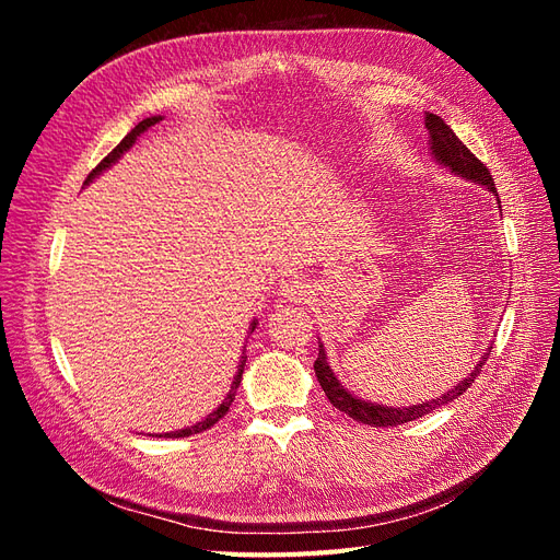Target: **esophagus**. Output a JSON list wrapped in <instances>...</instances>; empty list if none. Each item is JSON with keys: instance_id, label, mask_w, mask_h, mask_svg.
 I'll return each instance as SVG.
<instances>
[{"instance_id": "esophagus-1", "label": "esophagus", "mask_w": 560, "mask_h": 560, "mask_svg": "<svg viewBox=\"0 0 560 560\" xmlns=\"http://www.w3.org/2000/svg\"><path fill=\"white\" fill-rule=\"evenodd\" d=\"M280 294H282L284 299H290V301H299V299H303V296L308 294V282L303 280V278H299V276L284 278V280L280 282Z\"/></svg>"}]
</instances>
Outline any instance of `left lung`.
<instances>
[{"instance_id":"obj_1","label":"left lung","mask_w":560,"mask_h":560,"mask_svg":"<svg viewBox=\"0 0 560 560\" xmlns=\"http://www.w3.org/2000/svg\"><path fill=\"white\" fill-rule=\"evenodd\" d=\"M425 128L430 132V149L432 154L436 156L439 163L448 165L453 173L463 175L467 179H474L477 184H483L488 186L490 191H495V182H493V175H490L488 167L471 154V151L467 149V144H463V140L457 138V135L444 124L442 116L436 114H425ZM488 360V352L483 354V360L474 366L471 374L463 381L453 385L451 393L436 397L432 401H425V404H418V406H409V409H387V406H378V404H369V401H362L358 397H352L348 389L336 381L334 371L329 369L327 364V358H325V350H322L319 346V352H317V360H315V376L322 385V389H325L327 399L336 406L338 411H343L346 416H350L352 420L358 422H364V425H371V428H395V425H401V422H411L416 418H422L425 413H432L434 409H439V406H444L453 399L460 397L465 389L474 383V378H477L481 374V369Z\"/></svg>"}]
</instances>
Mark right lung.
Here are the masks:
<instances>
[{"mask_svg":"<svg viewBox=\"0 0 560 560\" xmlns=\"http://www.w3.org/2000/svg\"><path fill=\"white\" fill-rule=\"evenodd\" d=\"M161 121V116H151V118H144V121H140L138 126H135L126 138L118 142L109 154L100 161L93 171H91V175L86 177V184L97 175V173H103L105 167H109L118 156L124 154L126 149H130L132 144H135V140H138V135L140 132H144L147 128H151L154 124H159ZM254 327H257V322H252V331H254ZM245 362H247V354H245V350H243V358H241V364H238V371H235V378H233V385H231V393L226 395V399L222 401V406H219L217 411H212L206 420H200V422H196V425H191V428H186V430H179V432H167V434H159V436H173V439H177V436H189V434H198V432H206V430H210L214 422H219V418H224L226 416V411H229V406H231V401L235 399V389H238V385H241V378H243V369H245Z\"/></svg>","mask_w":560,"mask_h":560,"instance_id":"add662e5","label":"right lung"}]
</instances>
